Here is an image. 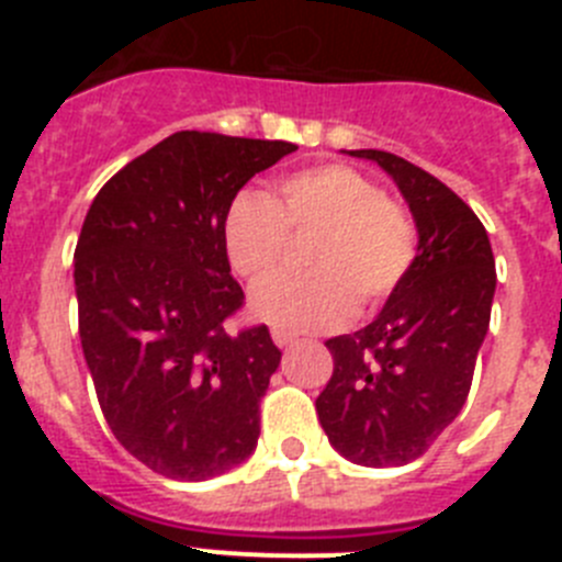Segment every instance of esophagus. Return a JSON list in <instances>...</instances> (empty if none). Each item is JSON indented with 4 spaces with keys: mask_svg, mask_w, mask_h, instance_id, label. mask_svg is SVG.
Returning <instances> with one entry per match:
<instances>
[{
    "mask_svg": "<svg viewBox=\"0 0 562 562\" xmlns=\"http://www.w3.org/2000/svg\"><path fill=\"white\" fill-rule=\"evenodd\" d=\"M272 340H276V346H290V342H295V335L286 329H272Z\"/></svg>",
    "mask_w": 562,
    "mask_h": 562,
    "instance_id": "esophagus-1",
    "label": "esophagus"
}]
</instances>
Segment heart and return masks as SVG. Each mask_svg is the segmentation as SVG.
I'll use <instances>...</instances> for the list:
<instances>
[{
    "label": "heart",
    "instance_id": "b5f03b06",
    "mask_svg": "<svg viewBox=\"0 0 562 562\" xmlns=\"http://www.w3.org/2000/svg\"><path fill=\"white\" fill-rule=\"evenodd\" d=\"M306 233L304 267L312 272L252 290V315L276 329L326 331L349 324L355 310H376L408 278L419 250L408 205L342 162L286 173L270 200L236 193L222 220V247L236 276L261 281L281 267L290 236Z\"/></svg>",
    "mask_w": 562,
    "mask_h": 562
}]
</instances>
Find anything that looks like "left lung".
<instances>
[{"mask_svg": "<svg viewBox=\"0 0 562 562\" xmlns=\"http://www.w3.org/2000/svg\"><path fill=\"white\" fill-rule=\"evenodd\" d=\"M394 177L419 231L408 278L355 335L326 340L331 369L315 400L331 448L362 467L419 459L459 416L490 329L495 258L473 207L391 151L357 148Z\"/></svg>", "mask_w": 562, "mask_h": 562, "instance_id": "1", "label": "left lung"}]
</instances>
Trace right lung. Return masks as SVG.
<instances>
[{"mask_svg": "<svg viewBox=\"0 0 562 562\" xmlns=\"http://www.w3.org/2000/svg\"><path fill=\"white\" fill-rule=\"evenodd\" d=\"M297 146L177 132L123 166L89 205L76 245L78 335L114 439L177 481L247 459L281 351L245 306L222 220L250 177Z\"/></svg>", "mask_w": 562, "mask_h": 562, "instance_id": "right-lung-1", "label": "right lung"}]
</instances>
